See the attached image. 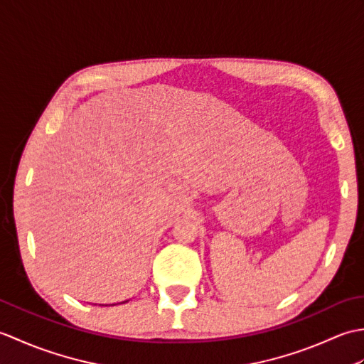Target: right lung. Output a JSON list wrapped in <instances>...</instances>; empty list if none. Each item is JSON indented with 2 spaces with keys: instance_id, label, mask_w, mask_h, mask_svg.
Returning a JSON list of instances; mask_svg holds the SVG:
<instances>
[{
  "instance_id": "1",
  "label": "right lung",
  "mask_w": 364,
  "mask_h": 364,
  "mask_svg": "<svg viewBox=\"0 0 364 364\" xmlns=\"http://www.w3.org/2000/svg\"><path fill=\"white\" fill-rule=\"evenodd\" d=\"M127 301H128V300H127Z\"/></svg>"
}]
</instances>
